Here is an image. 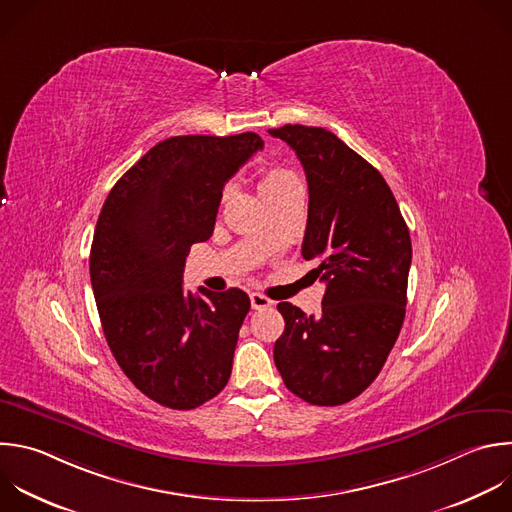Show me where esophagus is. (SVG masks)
<instances>
[{
	"instance_id": "34e87169",
	"label": "esophagus",
	"mask_w": 512,
	"mask_h": 512,
	"mask_svg": "<svg viewBox=\"0 0 512 512\" xmlns=\"http://www.w3.org/2000/svg\"><path fill=\"white\" fill-rule=\"evenodd\" d=\"M249 297H251V307L253 309H267V307L273 305V301L263 293H251Z\"/></svg>"
}]
</instances>
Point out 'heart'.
<instances>
[{
  "mask_svg": "<svg viewBox=\"0 0 512 512\" xmlns=\"http://www.w3.org/2000/svg\"><path fill=\"white\" fill-rule=\"evenodd\" d=\"M291 179H295V175L291 173V170H285V168H279V166L267 168L265 173L261 175V193L269 195V193L281 189Z\"/></svg>",
  "mask_w": 512,
  "mask_h": 512,
  "instance_id": "b5f03b06",
  "label": "heart"
}]
</instances>
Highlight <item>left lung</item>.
Segmentation results:
<instances>
[{
	"label": "left lung",
	"mask_w": 512,
	"mask_h": 512,
	"mask_svg": "<svg viewBox=\"0 0 512 512\" xmlns=\"http://www.w3.org/2000/svg\"><path fill=\"white\" fill-rule=\"evenodd\" d=\"M303 164L309 209L303 259L325 283L321 313L277 305L285 329L273 360L287 386L315 406L360 396L380 374L406 315L412 243L400 207L378 170L333 132L271 128Z\"/></svg>",
	"instance_id": "left-lung-1"
}]
</instances>
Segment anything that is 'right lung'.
Here are the masks:
<instances>
[{"mask_svg": "<svg viewBox=\"0 0 512 512\" xmlns=\"http://www.w3.org/2000/svg\"><path fill=\"white\" fill-rule=\"evenodd\" d=\"M263 140L173 136L152 146L108 193L90 249V281L106 342L150 400L193 410L229 382L249 295L185 293L193 243L213 235L225 183Z\"/></svg>", "mask_w": 512, "mask_h": 512, "instance_id": "add662e5", "label": "right lung"}]
</instances>
